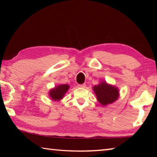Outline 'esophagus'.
<instances>
[{
  "instance_id": "1",
  "label": "esophagus",
  "mask_w": 157,
  "mask_h": 157,
  "mask_svg": "<svg viewBox=\"0 0 157 157\" xmlns=\"http://www.w3.org/2000/svg\"><path fill=\"white\" fill-rule=\"evenodd\" d=\"M78 87H79V88H85V87H86V84H78Z\"/></svg>"
}]
</instances>
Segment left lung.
<instances>
[{"label":"left lung","mask_w":157,"mask_h":157,"mask_svg":"<svg viewBox=\"0 0 157 157\" xmlns=\"http://www.w3.org/2000/svg\"><path fill=\"white\" fill-rule=\"evenodd\" d=\"M97 100L101 105L105 107L116 102L120 96V91L114 85L108 84L106 81H101L93 87Z\"/></svg>","instance_id":"1"}]
</instances>
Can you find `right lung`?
<instances>
[{
  "label": "right lung",
  "instance_id": "1",
  "mask_svg": "<svg viewBox=\"0 0 157 157\" xmlns=\"http://www.w3.org/2000/svg\"><path fill=\"white\" fill-rule=\"evenodd\" d=\"M69 88H70V86L66 84H59L57 86H55L54 88L51 89L49 91V97L53 101H60L64 97Z\"/></svg>",
  "mask_w": 157,
  "mask_h": 157
}]
</instances>
